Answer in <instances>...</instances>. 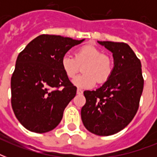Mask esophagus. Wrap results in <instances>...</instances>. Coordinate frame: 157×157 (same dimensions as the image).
<instances>
[{"label":"esophagus","mask_w":157,"mask_h":157,"mask_svg":"<svg viewBox=\"0 0 157 157\" xmlns=\"http://www.w3.org/2000/svg\"><path fill=\"white\" fill-rule=\"evenodd\" d=\"M76 93H77V94H83V90L78 88L77 89V90H76Z\"/></svg>","instance_id":"obj_1"}]
</instances>
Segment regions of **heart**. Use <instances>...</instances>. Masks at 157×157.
Returning a JSON list of instances; mask_svg holds the SVG:
<instances>
[{
  "label": "heart",
  "mask_w": 157,
  "mask_h": 157,
  "mask_svg": "<svg viewBox=\"0 0 157 157\" xmlns=\"http://www.w3.org/2000/svg\"><path fill=\"white\" fill-rule=\"evenodd\" d=\"M82 67V75L76 76L72 83L80 88H91L98 83H103L109 79L113 71V62L111 57L102 54L92 45H86L76 50L75 57L67 53L62 57L61 65L69 78L76 76Z\"/></svg>",
  "instance_id": "b5f03b06"
}]
</instances>
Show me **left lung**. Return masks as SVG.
<instances>
[{"instance_id":"8db88e82","label":"left lung","mask_w":157,"mask_h":157,"mask_svg":"<svg viewBox=\"0 0 157 157\" xmlns=\"http://www.w3.org/2000/svg\"><path fill=\"white\" fill-rule=\"evenodd\" d=\"M112 53L114 67L108 80L96 90H86L81 108L84 125L92 134L109 136L129 124L144 90L141 62L125 43L98 41Z\"/></svg>"}]
</instances>
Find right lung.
Returning <instances> with one entry per match:
<instances>
[{
  "instance_id": "right-lung-1",
  "label": "right lung",
  "mask_w": 157,
  "mask_h": 157,
  "mask_svg": "<svg viewBox=\"0 0 157 157\" xmlns=\"http://www.w3.org/2000/svg\"><path fill=\"white\" fill-rule=\"evenodd\" d=\"M84 40L40 35L18 54L11 77V104L18 121L29 131L46 133L60 123L76 94L62 67V57Z\"/></svg>"
}]
</instances>
